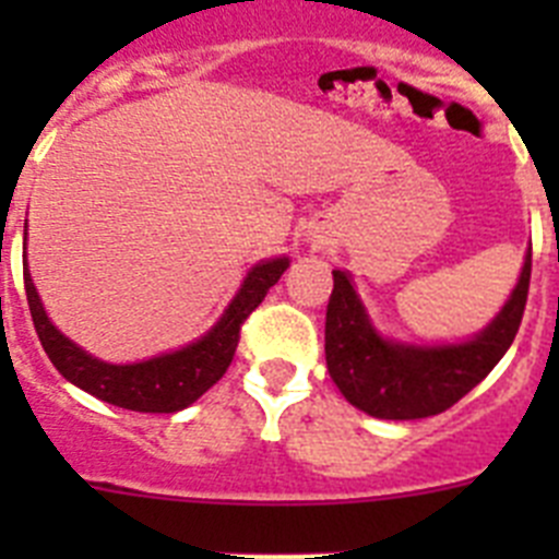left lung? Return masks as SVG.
<instances>
[{"mask_svg": "<svg viewBox=\"0 0 559 559\" xmlns=\"http://www.w3.org/2000/svg\"><path fill=\"white\" fill-rule=\"evenodd\" d=\"M530 276L532 251L510 302L473 341L451 347H406L374 333L349 276L335 269L324 322L330 378L355 408L378 419H423L448 412L492 372L515 341Z\"/></svg>", "mask_w": 559, "mask_h": 559, "instance_id": "8db88e82", "label": "left lung"}]
</instances>
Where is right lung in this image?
<instances>
[{"mask_svg":"<svg viewBox=\"0 0 559 559\" xmlns=\"http://www.w3.org/2000/svg\"><path fill=\"white\" fill-rule=\"evenodd\" d=\"M285 269H288V257H276V260L254 265L246 276L243 288L237 290V296L226 308L224 319L204 338L179 353L159 355V358L142 360V364H128V367L103 364L75 347L67 335L58 333L44 313L41 299H38L36 285L27 271H24V290H27L29 316H33L44 353L69 383L106 400L111 406L145 414H173L195 403L206 389H212L224 378L235 358L240 328L251 316V310L263 302L269 288L283 276Z\"/></svg>","mask_w":559,"mask_h":559,"instance_id":"1","label":"right lung"}]
</instances>
